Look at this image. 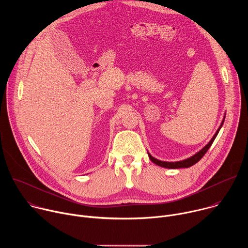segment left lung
<instances>
[{
    "mask_svg": "<svg viewBox=\"0 0 248 248\" xmlns=\"http://www.w3.org/2000/svg\"><path fill=\"white\" fill-rule=\"evenodd\" d=\"M225 117H226V114H225V116H224V119H223V121H222V123H221L219 128L217 129V131H216V133L213 135V137H212V138L210 139L209 142H208L202 149H200L198 152H196V153L193 154L192 156H190V157H188V158H186V159H184V160H180V161H164V160H161V159H158V158L154 157L153 155H151V154L148 152V156H149L150 160H151L154 164H156V165H158V166H160V167H163V168H167V169H182V168H189V167L193 166L194 164H196L197 162H199V160H200V159L205 155V153L208 151V149L210 148V146L212 145V143L214 142V140H215L216 136L218 135V133H219L221 127L223 126V124H224V122H225Z\"/></svg>",
    "mask_w": 248,
    "mask_h": 248,
    "instance_id": "1",
    "label": "left lung"
}]
</instances>
